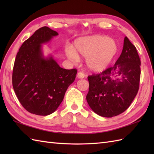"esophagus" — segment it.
<instances>
[{
	"mask_svg": "<svg viewBox=\"0 0 154 154\" xmlns=\"http://www.w3.org/2000/svg\"><path fill=\"white\" fill-rule=\"evenodd\" d=\"M77 78H79V79H83V78L85 77V75L83 72H79V73H77Z\"/></svg>",
	"mask_w": 154,
	"mask_h": 154,
	"instance_id": "obj_1",
	"label": "esophagus"
}]
</instances>
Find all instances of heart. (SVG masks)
<instances>
[{
    "mask_svg": "<svg viewBox=\"0 0 154 154\" xmlns=\"http://www.w3.org/2000/svg\"><path fill=\"white\" fill-rule=\"evenodd\" d=\"M116 42L106 35H93L82 37L75 40L74 49L69 47L66 54L71 60L78 61L79 55L86 58L88 69L101 72L109 67L117 53Z\"/></svg>",
    "mask_w": 154,
    "mask_h": 154,
    "instance_id": "1",
    "label": "heart"
}]
</instances>
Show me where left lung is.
I'll use <instances>...</instances> for the list:
<instances>
[{"mask_svg": "<svg viewBox=\"0 0 154 154\" xmlns=\"http://www.w3.org/2000/svg\"><path fill=\"white\" fill-rule=\"evenodd\" d=\"M140 61L136 47L124 38L122 51L114 66L88 77L86 99L98 115L111 118L124 112L139 89Z\"/></svg>", "mask_w": 154, "mask_h": 154, "instance_id": "8db88e82", "label": "left lung"}]
</instances>
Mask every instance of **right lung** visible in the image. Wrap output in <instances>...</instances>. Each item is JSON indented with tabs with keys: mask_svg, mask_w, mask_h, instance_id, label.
I'll return each mask as SVG.
<instances>
[{
	"mask_svg": "<svg viewBox=\"0 0 154 154\" xmlns=\"http://www.w3.org/2000/svg\"><path fill=\"white\" fill-rule=\"evenodd\" d=\"M58 33L42 27L19 49L12 73V86L22 106L29 112L47 116L54 112L73 82L77 69L60 67L53 56L44 55L42 45Z\"/></svg>",
	"mask_w": 154,
	"mask_h": 154,
	"instance_id": "obj_1",
	"label": "right lung"
}]
</instances>
